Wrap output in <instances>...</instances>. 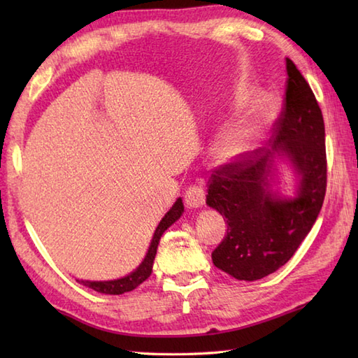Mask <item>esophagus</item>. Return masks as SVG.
I'll use <instances>...</instances> for the list:
<instances>
[{"label": "esophagus", "instance_id": "esophagus-1", "mask_svg": "<svg viewBox=\"0 0 358 358\" xmlns=\"http://www.w3.org/2000/svg\"><path fill=\"white\" fill-rule=\"evenodd\" d=\"M185 203L187 208H201L204 204V191L200 186H189L185 194Z\"/></svg>", "mask_w": 358, "mask_h": 358}]
</instances>
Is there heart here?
Masks as SVG:
<instances>
[{
    "instance_id": "heart-1",
    "label": "heart",
    "mask_w": 358,
    "mask_h": 358,
    "mask_svg": "<svg viewBox=\"0 0 358 358\" xmlns=\"http://www.w3.org/2000/svg\"><path fill=\"white\" fill-rule=\"evenodd\" d=\"M252 94L250 89H241L235 95V106L243 104V101ZM271 118V110L268 108H260L254 112H250L248 117L241 118L237 123L226 127L224 131L217 136V140L212 146V154L215 159L222 164H231L238 162L245 157L248 152L255 146V143L260 138L264 124Z\"/></svg>"
}]
</instances>
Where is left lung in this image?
Masks as SVG:
<instances>
[{"instance_id": "8db88e82", "label": "left lung", "mask_w": 358, "mask_h": 358, "mask_svg": "<svg viewBox=\"0 0 358 358\" xmlns=\"http://www.w3.org/2000/svg\"><path fill=\"white\" fill-rule=\"evenodd\" d=\"M286 71L285 108L273 123L271 149H255L210 175L206 203L227 223L212 262L237 280H260L286 264L323 206L326 148L322 109L289 58ZM277 156L287 157L299 175L292 199L270 189L273 158Z\"/></svg>"}]
</instances>
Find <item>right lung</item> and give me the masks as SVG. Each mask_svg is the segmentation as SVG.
Returning a JSON list of instances; mask_svg holds the SVG:
<instances>
[{
  "mask_svg": "<svg viewBox=\"0 0 358 358\" xmlns=\"http://www.w3.org/2000/svg\"><path fill=\"white\" fill-rule=\"evenodd\" d=\"M185 206L181 199H178L177 201L173 203V206L169 209V212L162 218V222L157 226L154 237H152L150 246L148 249V254L144 257V260L141 262V264L136 268L134 272L129 273V275L118 278V280H109V281H87V280H77L80 285L87 286L90 289H94L96 292L101 294H109V295H120L124 292H131L136 286H140L144 280H148L149 275L152 273V266H154V260L157 255V248L159 238L164 234V231L167 227L172 226L177 220L183 214Z\"/></svg>",
  "mask_w": 358,
  "mask_h": 358,
  "instance_id": "1",
  "label": "right lung"
}]
</instances>
